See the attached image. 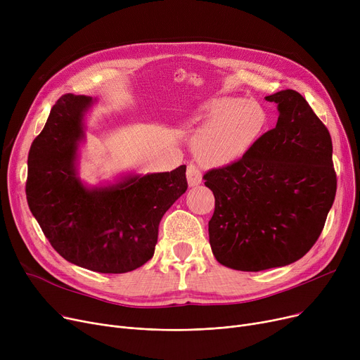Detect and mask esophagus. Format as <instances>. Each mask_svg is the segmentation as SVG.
I'll use <instances>...</instances> for the list:
<instances>
[{"mask_svg":"<svg viewBox=\"0 0 360 360\" xmlns=\"http://www.w3.org/2000/svg\"><path fill=\"white\" fill-rule=\"evenodd\" d=\"M186 179L190 186H195L201 182V170L194 163H190L186 167Z\"/></svg>","mask_w":360,"mask_h":360,"instance_id":"obj_1","label":"esophagus"}]
</instances>
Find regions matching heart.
<instances>
[{
  "label": "heart",
  "mask_w": 360,
  "mask_h": 360,
  "mask_svg": "<svg viewBox=\"0 0 360 360\" xmlns=\"http://www.w3.org/2000/svg\"><path fill=\"white\" fill-rule=\"evenodd\" d=\"M200 117L209 120L195 137V151L204 165H229L258 143L266 131L267 113L257 102L217 96L202 102Z\"/></svg>",
  "instance_id": "1"
}]
</instances>
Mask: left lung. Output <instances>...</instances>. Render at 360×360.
Wrapping results in <instances>:
<instances>
[{
    "instance_id": "1",
    "label": "left lung",
    "mask_w": 360,
    "mask_h": 360,
    "mask_svg": "<svg viewBox=\"0 0 360 360\" xmlns=\"http://www.w3.org/2000/svg\"><path fill=\"white\" fill-rule=\"evenodd\" d=\"M266 99L277 103L276 127L243 158L202 176L214 194L213 255L240 271L304 257L324 229L337 190L331 136L305 98L288 89Z\"/></svg>"
}]
</instances>
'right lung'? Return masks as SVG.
<instances>
[{"mask_svg":"<svg viewBox=\"0 0 360 360\" xmlns=\"http://www.w3.org/2000/svg\"><path fill=\"white\" fill-rule=\"evenodd\" d=\"M87 96L63 94L29 150L26 197L52 248L75 266L121 274L155 254L163 214L188 188L186 166L87 188L75 175Z\"/></svg>","mask_w":360,"mask_h":360,"instance_id":"1","label":"right lung"}]
</instances>
